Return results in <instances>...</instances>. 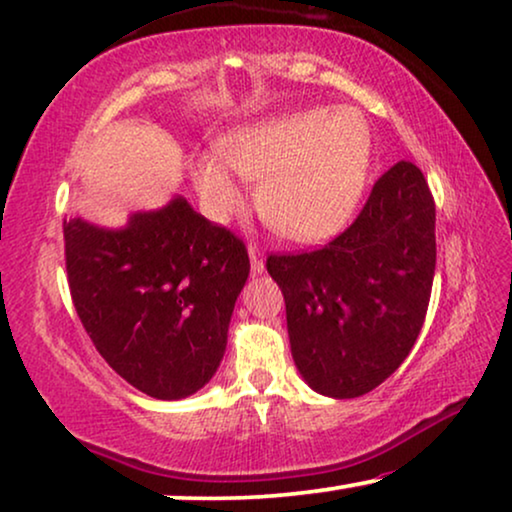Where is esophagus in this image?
Returning <instances> with one entry per match:
<instances>
[{"label": "esophagus", "mask_w": 512, "mask_h": 512, "mask_svg": "<svg viewBox=\"0 0 512 512\" xmlns=\"http://www.w3.org/2000/svg\"><path fill=\"white\" fill-rule=\"evenodd\" d=\"M249 258H251V270H254V272H263L265 270L263 254H261V249H258L254 242H249Z\"/></svg>", "instance_id": "obj_1"}]
</instances>
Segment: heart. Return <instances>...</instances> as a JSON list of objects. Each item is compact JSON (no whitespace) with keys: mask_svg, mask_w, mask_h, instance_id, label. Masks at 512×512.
I'll list each match as a JSON object with an SVG mask.
<instances>
[{"mask_svg":"<svg viewBox=\"0 0 512 512\" xmlns=\"http://www.w3.org/2000/svg\"><path fill=\"white\" fill-rule=\"evenodd\" d=\"M219 158L193 163V181L209 214L242 207L233 172L261 181L265 221L296 242H321L345 228L359 205L373 158L368 123L354 109H303L244 125L216 144Z\"/></svg>","mask_w":512,"mask_h":512,"instance_id":"b5f03b06","label":"heart"}]
</instances>
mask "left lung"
Returning <instances> with one entry per match:
<instances>
[{
	"instance_id": "8db88e82",
	"label": "left lung",
	"mask_w": 512,
	"mask_h": 512,
	"mask_svg": "<svg viewBox=\"0 0 512 512\" xmlns=\"http://www.w3.org/2000/svg\"><path fill=\"white\" fill-rule=\"evenodd\" d=\"M293 361L314 391L356 398L405 361L436 272V202L422 170L396 163L324 247L270 254Z\"/></svg>"
}]
</instances>
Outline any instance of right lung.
Returning a JSON list of instances; mask_svg holds the SVG:
<instances>
[{"label": "right lung", "mask_w": 512, "mask_h": 512, "mask_svg": "<svg viewBox=\"0 0 512 512\" xmlns=\"http://www.w3.org/2000/svg\"><path fill=\"white\" fill-rule=\"evenodd\" d=\"M62 233L72 303L102 359L160 401L205 387L249 277L240 237L181 195L121 230L67 219Z\"/></svg>", "instance_id": "right-lung-1"}]
</instances>
